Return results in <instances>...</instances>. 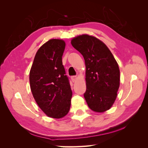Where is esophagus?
<instances>
[{
    "instance_id": "1",
    "label": "esophagus",
    "mask_w": 148,
    "mask_h": 148,
    "mask_svg": "<svg viewBox=\"0 0 148 148\" xmlns=\"http://www.w3.org/2000/svg\"><path fill=\"white\" fill-rule=\"evenodd\" d=\"M71 81L73 82H75L76 79H77V76H71Z\"/></svg>"
}]
</instances>
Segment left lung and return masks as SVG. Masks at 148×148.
<instances>
[{
	"label": "left lung",
	"instance_id": "obj_1",
	"mask_svg": "<svg viewBox=\"0 0 148 148\" xmlns=\"http://www.w3.org/2000/svg\"><path fill=\"white\" fill-rule=\"evenodd\" d=\"M71 43L85 61L86 90L84 97L88 107L96 112L109 110L120 85V70L112 53L104 43L91 36H79Z\"/></svg>",
	"mask_w": 148,
	"mask_h": 148
}]
</instances>
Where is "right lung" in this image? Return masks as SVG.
<instances>
[{
    "label": "right lung",
    "instance_id": "1",
    "mask_svg": "<svg viewBox=\"0 0 148 148\" xmlns=\"http://www.w3.org/2000/svg\"><path fill=\"white\" fill-rule=\"evenodd\" d=\"M65 43L51 39L39 49L29 72L33 96L48 117L60 119L70 110L72 92L62 65Z\"/></svg>",
    "mask_w": 148,
    "mask_h": 148
}]
</instances>
